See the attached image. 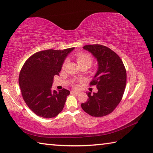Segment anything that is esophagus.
<instances>
[{
	"label": "esophagus",
	"mask_w": 153,
	"mask_h": 153,
	"mask_svg": "<svg viewBox=\"0 0 153 153\" xmlns=\"http://www.w3.org/2000/svg\"><path fill=\"white\" fill-rule=\"evenodd\" d=\"M71 93L73 94H76V95H77V94H79V92H77V91H71Z\"/></svg>",
	"instance_id": "obj_1"
}]
</instances>
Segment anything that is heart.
I'll use <instances>...</instances> for the list:
<instances>
[{"mask_svg": "<svg viewBox=\"0 0 153 153\" xmlns=\"http://www.w3.org/2000/svg\"><path fill=\"white\" fill-rule=\"evenodd\" d=\"M76 58H77V63L79 65V66L84 64H87L90 66L93 62L92 57H91V55L88 53H79L77 54ZM66 63H67V61L65 60L64 63H63V65H62L63 68L65 66ZM73 86L75 88H77L79 87V85L77 84H73Z\"/></svg>", "mask_w": 153, "mask_h": 153, "instance_id": "1", "label": "heart"}]
</instances>
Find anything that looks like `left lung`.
Listing matches in <instances>:
<instances>
[{
    "mask_svg": "<svg viewBox=\"0 0 153 153\" xmlns=\"http://www.w3.org/2000/svg\"><path fill=\"white\" fill-rule=\"evenodd\" d=\"M98 63V68L90 85H96L98 92L87 93L88 100L81 104L82 109L94 117L109 114L120 103L126 84V71L120 57L104 45H85Z\"/></svg>",
    "mask_w": 153,
    "mask_h": 153,
    "instance_id": "1",
    "label": "left lung"
}]
</instances>
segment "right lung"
Here are the masks:
<instances>
[{
    "mask_svg": "<svg viewBox=\"0 0 153 153\" xmlns=\"http://www.w3.org/2000/svg\"><path fill=\"white\" fill-rule=\"evenodd\" d=\"M74 48L48 49L35 53L22 67L19 84L24 101L36 115L55 117L62 112L69 91L51 90L53 77L59 76L65 57Z\"/></svg>",
    "mask_w": 153,
    "mask_h": 153,
    "instance_id": "obj_1",
    "label": "right lung"
}]
</instances>
